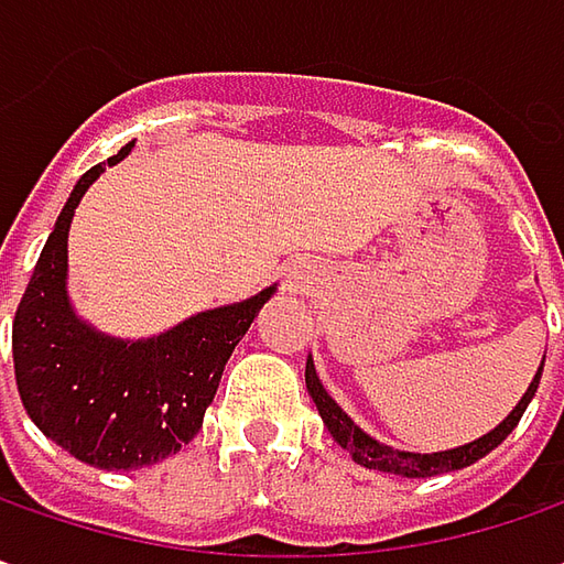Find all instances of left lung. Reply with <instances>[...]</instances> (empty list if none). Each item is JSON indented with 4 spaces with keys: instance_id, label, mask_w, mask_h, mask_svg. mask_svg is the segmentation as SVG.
<instances>
[{
    "instance_id": "left-lung-1",
    "label": "left lung",
    "mask_w": 564,
    "mask_h": 564,
    "mask_svg": "<svg viewBox=\"0 0 564 564\" xmlns=\"http://www.w3.org/2000/svg\"><path fill=\"white\" fill-rule=\"evenodd\" d=\"M540 375H543V361H540V371H536L534 380H531L528 393L518 399V405L496 424L490 434L471 440V443H465V446H456V449H443V453H405V449H393V446L380 443V440H375L371 434H365L359 424L337 405V399L324 390V383L318 380V371H315L312 356L305 359V387H308V397L315 402L321 421H324V427L330 431L334 443H340L343 449L352 456V462H359L361 468H375V471H387V475L399 477L449 475V471L468 468V465H475L477 458L494 453L496 446L512 434L514 424L521 421L524 409H528V402L534 399Z\"/></svg>"
}]
</instances>
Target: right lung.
Wrapping results in <instances>:
<instances>
[{
  "mask_svg": "<svg viewBox=\"0 0 564 564\" xmlns=\"http://www.w3.org/2000/svg\"><path fill=\"white\" fill-rule=\"evenodd\" d=\"M127 143L108 165H118ZM106 167H89L40 252L11 324L18 393L30 421L70 456L106 471H130L181 453L203 427L234 346L259 308L262 293L221 308L196 312L147 340L96 330L68 296V230L74 208Z\"/></svg>",
  "mask_w": 564,
  "mask_h": 564,
  "instance_id": "right-lung-1",
  "label": "right lung"
}]
</instances>
